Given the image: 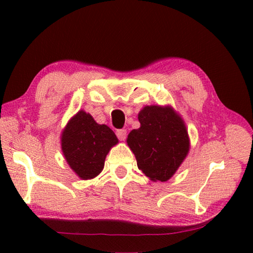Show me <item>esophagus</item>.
<instances>
[{
	"instance_id": "1",
	"label": "esophagus",
	"mask_w": 253,
	"mask_h": 253,
	"mask_svg": "<svg viewBox=\"0 0 253 253\" xmlns=\"http://www.w3.org/2000/svg\"><path fill=\"white\" fill-rule=\"evenodd\" d=\"M117 137L119 140H125L126 139V136H127V130L126 129H119L117 130Z\"/></svg>"
}]
</instances>
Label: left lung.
Masks as SVG:
<instances>
[{"label":"left lung","mask_w":253,"mask_h":253,"mask_svg":"<svg viewBox=\"0 0 253 253\" xmlns=\"http://www.w3.org/2000/svg\"><path fill=\"white\" fill-rule=\"evenodd\" d=\"M138 121L140 127L127 137L137 166L153 182L169 181L190 151L185 123L172 106L158 105L145 106Z\"/></svg>","instance_id":"8db88e82"}]
</instances>
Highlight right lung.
<instances>
[{
  "label": "right lung",
  "mask_w": 253,
  "mask_h": 253,
  "mask_svg": "<svg viewBox=\"0 0 253 253\" xmlns=\"http://www.w3.org/2000/svg\"><path fill=\"white\" fill-rule=\"evenodd\" d=\"M60 139L66 162L81 179L99 175L107 154L118 144L115 132L107 125L96 123L84 110H79L70 118Z\"/></svg>",
  "instance_id": "add662e5"
}]
</instances>
